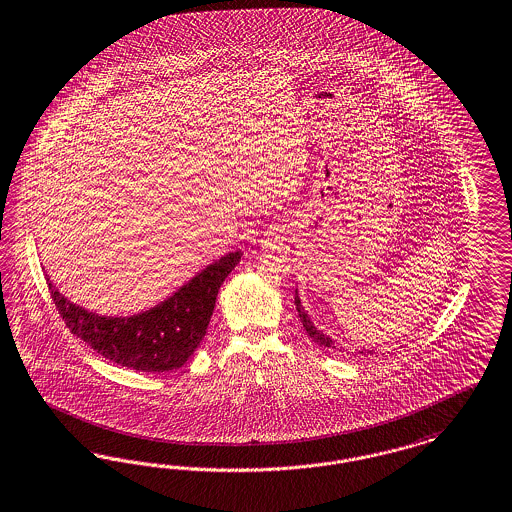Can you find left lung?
<instances>
[{
    "label": "left lung",
    "instance_id": "obj_1",
    "mask_svg": "<svg viewBox=\"0 0 512 512\" xmlns=\"http://www.w3.org/2000/svg\"><path fill=\"white\" fill-rule=\"evenodd\" d=\"M295 307H297V312H299V318H301V324H303V328L307 329L308 337H312L318 345H322V347L335 348V341L329 337V335H324L320 329L314 326V322L310 320V316L307 314V310L303 307V303H301V297H299V289H295ZM366 350H360V354H364ZM369 354H371V350H368Z\"/></svg>",
    "mask_w": 512,
    "mask_h": 512
}]
</instances>
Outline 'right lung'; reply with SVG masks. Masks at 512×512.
<instances>
[{
	"instance_id": "add662e5",
	"label": "right lung",
	"mask_w": 512,
	"mask_h": 512,
	"mask_svg": "<svg viewBox=\"0 0 512 512\" xmlns=\"http://www.w3.org/2000/svg\"><path fill=\"white\" fill-rule=\"evenodd\" d=\"M240 259L242 251L226 253L162 303L131 316L91 312L66 299L51 278L47 284L68 329L95 352L123 368L162 373L184 366L202 343L217 293Z\"/></svg>"
}]
</instances>
